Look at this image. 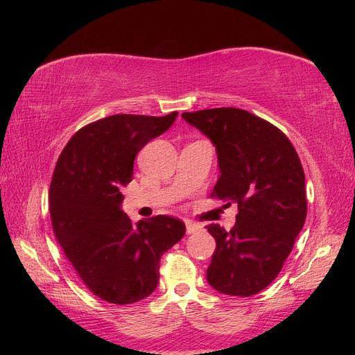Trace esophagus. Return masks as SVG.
<instances>
[{
	"mask_svg": "<svg viewBox=\"0 0 355 355\" xmlns=\"http://www.w3.org/2000/svg\"><path fill=\"white\" fill-rule=\"evenodd\" d=\"M202 227L201 224H197V223H192V221H186V232H187V235H191V233H193V232H197V230H200Z\"/></svg>",
	"mask_w": 355,
	"mask_h": 355,
	"instance_id": "1",
	"label": "esophagus"
}]
</instances>
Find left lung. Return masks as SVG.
<instances>
[{
    "label": "left lung",
    "instance_id": "1",
    "mask_svg": "<svg viewBox=\"0 0 355 355\" xmlns=\"http://www.w3.org/2000/svg\"><path fill=\"white\" fill-rule=\"evenodd\" d=\"M212 141L220 177L212 197L238 205L230 232L209 224L216 241L207 282L248 297L279 275L306 218L305 173L296 149L276 126L239 108L183 112Z\"/></svg>",
    "mask_w": 355,
    "mask_h": 355
}]
</instances>
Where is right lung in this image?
<instances>
[{"label":"right lung","instance_id":"add662e5","mask_svg":"<svg viewBox=\"0 0 355 355\" xmlns=\"http://www.w3.org/2000/svg\"><path fill=\"white\" fill-rule=\"evenodd\" d=\"M177 116L101 119L74 134L58 158L49 195L53 232L84 284L110 304L130 305L153 294L162 254L186 233L177 218L132 224L122 210L135 155Z\"/></svg>","mask_w":355,"mask_h":355}]
</instances>
